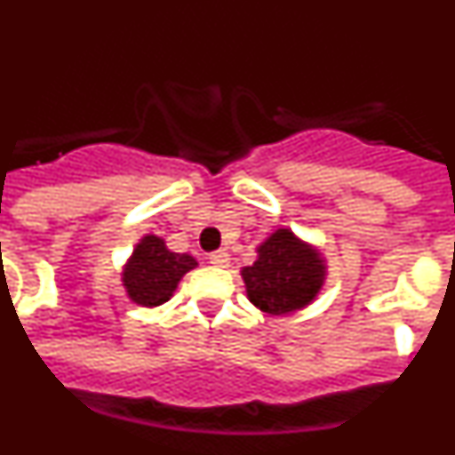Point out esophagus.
<instances>
[{"label":"esophagus","instance_id":"1","mask_svg":"<svg viewBox=\"0 0 455 455\" xmlns=\"http://www.w3.org/2000/svg\"><path fill=\"white\" fill-rule=\"evenodd\" d=\"M209 264H214V267H220V268L230 267V255H228L225 251L212 252V255H209Z\"/></svg>","mask_w":455,"mask_h":455}]
</instances>
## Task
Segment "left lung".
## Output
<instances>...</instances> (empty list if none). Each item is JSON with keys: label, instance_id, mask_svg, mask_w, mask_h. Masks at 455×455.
Listing matches in <instances>:
<instances>
[{"label": "left lung", "instance_id": "obj_1", "mask_svg": "<svg viewBox=\"0 0 455 455\" xmlns=\"http://www.w3.org/2000/svg\"><path fill=\"white\" fill-rule=\"evenodd\" d=\"M241 277L255 307L273 316L289 315L316 299L325 280V259L315 246L280 228L257 248V259L243 267Z\"/></svg>", "mask_w": 455, "mask_h": 455}]
</instances>
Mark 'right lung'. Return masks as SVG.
<instances>
[{"mask_svg": "<svg viewBox=\"0 0 455 455\" xmlns=\"http://www.w3.org/2000/svg\"><path fill=\"white\" fill-rule=\"evenodd\" d=\"M196 267V257L168 251L166 241L148 235L136 243L134 252L124 264L123 284L136 305L156 307L171 300L184 273Z\"/></svg>", "mask_w": 455, "mask_h": 455, "instance_id": "1", "label": "right lung"}]
</instances>
